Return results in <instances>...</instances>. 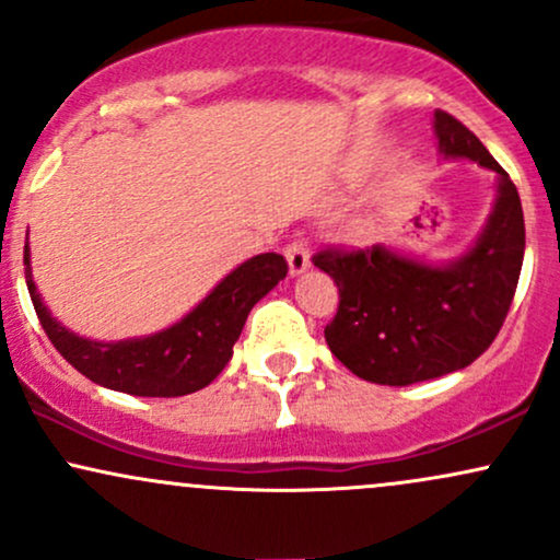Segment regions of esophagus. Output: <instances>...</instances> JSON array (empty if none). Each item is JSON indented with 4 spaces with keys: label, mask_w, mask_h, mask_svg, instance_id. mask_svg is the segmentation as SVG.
I'll list each match as a JSON object with an SVG mask.
<instances>
[{
    "label": "esophagus",
    "mask_w": 560,
    "mask_h": 560,
    "mask_svg": "<svg viewBox=\"0 0 560 560\" xmlns=\"http://www.w3.org/2000/svg\"><path fill=\"white\" fill-rule=\"evenodd\" d=\"M284 255H287V262H289V273H292V276L302 273L307 266H311V247H307V242L302 240V236H298V240H292L287 244Z\"/></svg>",
    "instance_id": "1"
}]
</instances>
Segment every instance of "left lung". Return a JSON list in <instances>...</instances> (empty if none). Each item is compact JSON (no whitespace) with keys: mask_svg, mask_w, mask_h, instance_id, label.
Returning <instances> with one entry per match:
<instances>
[{"mask_svg":"<svg viewBox=\"0 0 560 560\" xmlns=\"http://www.w3.org/2000/svg\"><path fill=\"white\" fill-rule=\"evenodd\" d=\"M442 158H466L498 173L487 226L466 255L432 266L374 244L326 247L313 262L339 287L324 337L355 376L389 387L471 365L498 337L524 262V210L511 176L458 118L434 113Z\"/></svg>","mask_w":560,"mask_h":560,"instance_id":"left-lung-1","label":"left lung"}]
</instances>
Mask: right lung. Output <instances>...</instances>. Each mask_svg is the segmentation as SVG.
Wrapping results in <instances>:
<instances>
[{
  "instance_id": "obj_1",
  "label": "right lung",
  "mask_w": 560,
  "mask_h": 560,
  "mask_svg": "<svg viewBox=\"0 0 560 560\" xmlns=\"http://www.w3.org/2000/svg\"><path fill=\"white\" fill-rule=\"evenodd\" d=\"M23 262L31 302L55 350L100 387L137 397H182L208 387L234 355V342L255 302L287 276L284 255H255L168 329L139 339L94 342L57 324L38 298L31 276L28 240Z\"/></svg>"
}]
</instances>
